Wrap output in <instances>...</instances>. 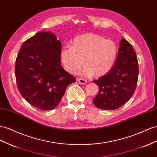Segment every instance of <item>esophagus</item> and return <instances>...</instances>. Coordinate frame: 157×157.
Instances as JSON below:
<instances>
[{
  "instance_id": "34e87169",
  "label": "esophagus",
  "mask_w": 157,
  "mask_h": 157,
  "mask_svg": "<svg viewBox=\"0 0 157 157\" xmlns=\"http://www.w3.org/2000/svg\"><path fill=\"white\" fill-rule=\"evenodd\" d=\"M78 81L80 84H84L86 83V80L83 79V78H78Z\"/></svg>"
}]
</instances>
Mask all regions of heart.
<instances>
[{"instance_id":"1","label":"heart","mask_w":157,"mask_h":157,"mask_svg":"<svg viewBox=\"0 0 157 157\" xmlns=\"http://www.w3.org/2000/svg\"><path fill=\"white\" fill-rule=\"evenodd\" d=\"M117 53V45L113 40L87 33L75 37L71 41V46H64L60 58L63 68L71 74L77 73L84 62L85 67L82 73L87 77L94 74L100 77L112 69Z\"/></svg>"}]
</instances>
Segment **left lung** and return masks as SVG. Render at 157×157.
Instances as JSON below:
<instances>
[{
	"label": "left lung",
	"instance_id": "8db88e82",
	"mask_svg": "<svg viewBox=\"0 0 157 157\" xmlns=\"http://www.w3.org/2000/svg\"><path fill=\"white\" fill-rule=\"evenodd\" d=\"M139 75L137 58L133 46L124 38L120 42L116 63L108 73L93 80L99 88L93 103L99 109H116L134 94Z\"/></svg>",
	"mask_w": 157,
	"mask_h": 157
}]
</instances>
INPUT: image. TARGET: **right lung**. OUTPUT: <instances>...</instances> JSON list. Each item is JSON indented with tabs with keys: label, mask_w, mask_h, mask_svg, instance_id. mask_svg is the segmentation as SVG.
<instances>
[{
	"label": "right lung",
	"mask_w": 157,
	"mask_h": 157,
	"mask_svg": "<svg viewBox=\"0 0 157 157\" xmlns=\"http://www.w3.org/2000/svg\"><path fill=\"white\" fill-rule=\"evenodd\" d=\"M61 41L51 32H38L21 45L15 65L17 86L37 109L56 108L67 87L76 81L61 65Z\"/></svg>",
	"instance_id": "obj_1"
}]
</instances>
